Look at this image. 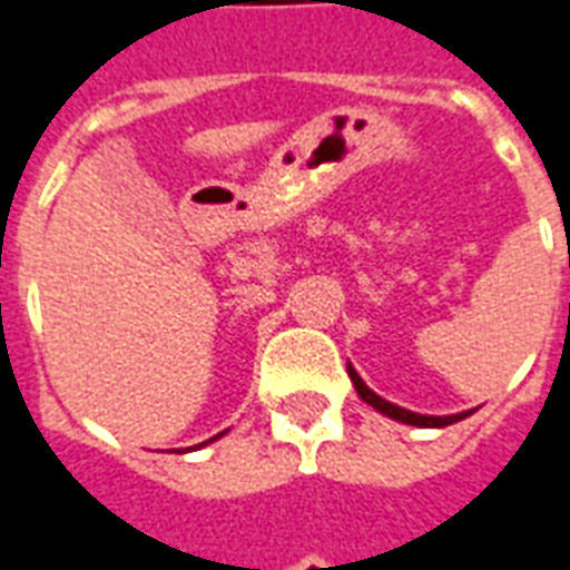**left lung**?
Listing matches in <instances>:
<instances>
[{
	"instance_id": "8db88e82",
	"label": "left lung",
	"mask_w": 570,
	"mask_h": 570,
	"mask_svg": "<svg viewBox=\"0 0 570 570\" xmlns=\"http://www.w3.org/2000/svg\"><path fill=\"white\" fill-rule=\"evenodd\" d=\"M348 376H352V382H355V392L361 394V401H367L373 410H380L382 416L397 419V422H404V425L446 428V425H452V422H461V419L471 416L473 413V410H464V413H459V416H419V413H413V410H404V406H394V404H389V401H382L380 394L371 392V389L364 385V380H361L358 373H355V367H352V364H348Z\"/></svg>"
}]
</instances>
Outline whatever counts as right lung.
Wrapping results in <instances>:
<instances>
[{
  "mask_svg": "<svg viewBox=\"0 0 570 570\" xmlns=\"http://www.w3.org/2000/svg\"><path fill=\"white\" fill-rule=\"evenodd\" d=\"M212 440H215V438H212Z\"/></svg>",
  "mask_w": 570,
  "mask_h": 570,
  "instance_id": "1",
  "label": "right lung"
}]
</instances>
